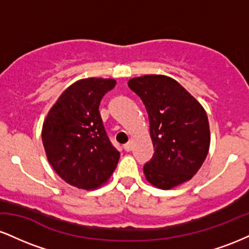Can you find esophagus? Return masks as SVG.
I'll return each mask as SVG.
<instances>
[{"label":"esophagus","instance_id":"1","mask_svg":"<svg viewBox=\"0 0 249 249\" xmlns=\"http://www.w3.org/2000/svg\"><path fill=\"white\" fill-rule=\"evenodd\" d=\"M124 150L126 151V152H130V151L132 150V142H126V144L124 145Z\"/></svg>","mask_w":249,"mask_h":249}]
</instances>
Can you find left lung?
I'll use <instances>...</instances> for the list:
<instances>
[{"instance_id":"obj_1","label":"left lung","mask_w":249,"mask_h":249,"mask_svg":"<svg viewBox=\"0 0 249 249\" xmlns=\"http://www.w3.org/2000/svg\"><path fill=\"white\" fill-rule=\"evenodd\" d=\"M127 84L141 97L148 113L154 153L144 165L147 181L170 190L190 180L210 150L206 111L171 77L145 75L130 79Z\"/></svg>"}]
</instances>
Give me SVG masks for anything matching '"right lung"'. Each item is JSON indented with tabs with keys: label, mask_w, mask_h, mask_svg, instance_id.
<instances>
[{
	"label": "right lung",
	"mask_w": 249,
	"mask_h": 249,
	"mask_svg": "<svg viewBox=\"0 0 249 249\" xmlns=\"http://www.w3.org/2000/svg\"><path fill=\"white\" fill-rule=\"evenodd\" d=\"M115 85L111 78L77 81L59 96L43 123L48 161L64 181L82 190L105 184L121 157L99 112L102 98Z\"/></svg>",
	"instance_id": "obj_1"
}]
</instances>
